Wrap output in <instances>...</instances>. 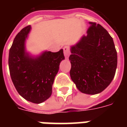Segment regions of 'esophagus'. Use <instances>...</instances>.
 <instances>
[{"label":"esophagus","instance_id":"obj_1","mask_svg":"<svg viewBox=\"0 0 127 127\" xmlns=\"http://www.w3.org/2000/svg\"><path fill=\"white\" fill-rule=\"evenodd\" d=\"M63 51L65 58H68L69 54H70V49H69V47L68 46H64L63 47Z\"/></svg>","mask_w":127,"mask_h":127}]
</instances>
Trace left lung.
<instances>
[{
  "instance_id": "8db88e82",
  "label": "left lung",
  "mask_w": 127,
  "mask_h": 127,
  "mask_svg": "<svg viewBox=\"0 0 127 127\" xmlns=\"http://www.w3.org/2000/svg\"><path fill=\"white\" fill-rule=\"evenodd\" d=\"M87 35L71 46L70 75L82 93L96 95L110 84L117 67V52L112 37L103 26L89 22Z\"/></svg>"
}]
</instances>
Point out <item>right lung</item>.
<instances>
[{
    "instance_id": "right-lung-1",
    "label": "right lung",
    "mask_w": 127,
    "mask_h": 127,
    "mask_svg": "<svg viewBox=\"0 0 127 127\" xmlns=\"http://www.w3.org/2000/svg\"><path fill=\"white\" fill-rule=\"evenodd\" d=\"M31 26H27L15 36L9 54L10 75L15 88L24 98L41 103L50 97L63 50L57 52L45 51L33 57L26 52L25 41Z\"/></svg>"
}]
</instances>
